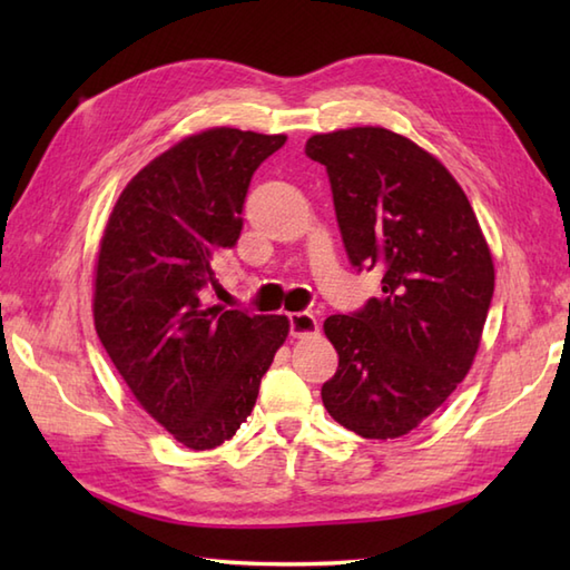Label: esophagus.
<instances>
[{
  "label": "esophagus",
  "instance_id": "esophagus-1",
  "mask_svg": "<svg viewBox=\"0 0 570 570\" xmlns=\"http://www.w3.org/2000/svg\"><path fill=\"white\" fill-rule=\"evenodd\" d=\"M288 331L294 337H308L318 333V321L308 311H296L288 313Z\"/></svg>",
  "mask_w": 570,
  "mask_h": 570
}]
</instances>
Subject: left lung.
Masks as SVG:
<instances>
[{
	"instance_id": "obj_1",
	"label": "left lung",
	"mask_w": 570,
	"mask_h": 570,
	"mask_svg": "<svg viewBox=\"0 0 570 570\" xmlns=\"http://www.w3.org/2000/svg\"><path fill=\"white\" fill-rule=\"evenodd\" d=\"M337 227L357 272H382V296L325 318L337 372L328 414L362 439H399L431 416L475 360L494 266L463 188L429 151L382 127L316 135Z\"/></svg>"
}]
</instances>
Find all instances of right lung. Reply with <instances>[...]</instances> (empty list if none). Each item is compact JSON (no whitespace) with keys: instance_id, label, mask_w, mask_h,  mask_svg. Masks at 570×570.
Returning <instances> with one entry per match:
<instances>
[{"instance_id":"1","label":"right lung","mask_w":570,"mask_h":570,"mask_svg":"<svg viewBox=\"0 0 570 570\" xmlns=\"http://www.w3.org/2000/svg\"><path fill=\"white\" fill-rule=\"evenodd\" d=\"M284 135L217 127L129 180L95 274V331L137 402L193 451L233 439L288 335L286 316L213 306V259L242 233L249 180Z\"/></svg>"}]
</instances>
